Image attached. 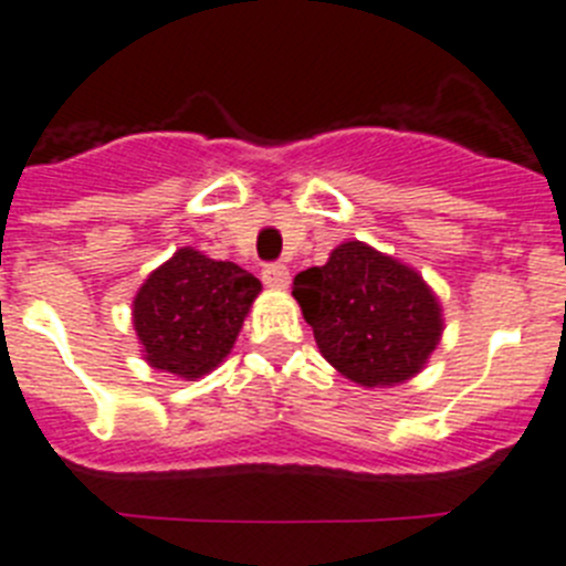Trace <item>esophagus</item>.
Returning a JSON list of instances; mask_svg holds the SVG:
<instances>
[{
	"instance_id": "obj_1",
	"label": "esophagus",
	"mask_w": 566,
	"mask_h": 566,
	"mask_svg": "<svg viewBox=\"0 0 566 566\" xmlns=\"http://www.w3.org/2000/svg\"><path fill=\"white\" fill-rule=\"evenodd\" d=\"M262 282L268 284V287H276V290H284L290 284V271L287 264H264L262 268Z\"/></svg>"
}]
</instances>
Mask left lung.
I'll return each instance as SVG.
<instances>
[{
	"mask_svg": "<svg viewBox=\"0 0 566 566\" xmlns=\"http://www.w3.org/2000/svg\"><path fill=\"white\" fill-rule=\"evenodd\" d=\"M293 295L321 355L366 389L415 378L440 344L442 307L429 284L358 239L298 273Z\"/></svg>",
	"mask_w": 566,
	"mask_h": 566,
	"instance_id": "left-lung-1",
	"label": "left lung"
}]
</instances>
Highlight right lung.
<instances>
[{
    "instance_id": "add662e5",
    "label": "right lung",
    "mask_w": 566,
    "mask_h": 566,
    "mask_svg": "<svg viewBox=\"0 0 566 566\" xmlns=\"http://www.w3.org/2000/svg\"><path fill=\"white\" fill-rule=\"evenodd\" d=\"M259 290L262 282L239 264L180 248L132 302L144 358L182 380L202 378L228 358Z\"/></svg>"
}]
</instances>
